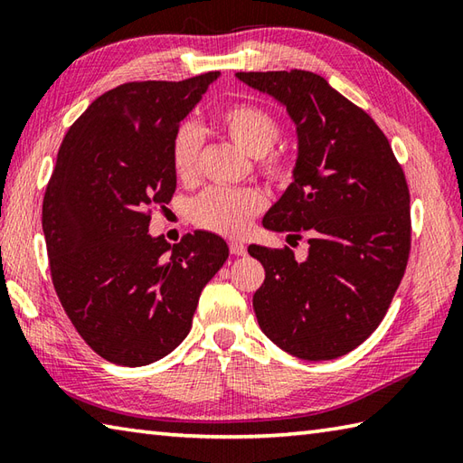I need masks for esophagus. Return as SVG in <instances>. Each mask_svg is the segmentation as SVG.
<instances>
[{
	"instance_id": "1",
	"label": "esophagus",
	"mask_w": 463,
	"mask_h": 463,
	"mask_svg": "<svg viewBox=\"0 0 463 463\" xmlns=\"http://www.w3.org/2000/svg\"><path fill=\"white\" fill-rule=\"evenodd\" d=\"M229 249H231L234 257H242V254H247V244L241 242V241H231Z\"/></svg>"
}]
</instances>
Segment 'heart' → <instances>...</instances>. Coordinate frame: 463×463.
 Here are the masks:
<instances>
[{"instance_id":"heart-1","label":"heart","mask_w":463,"mask_h":463,"mask_svg":"<svg viewBox=\"0 0 463 463\" xmlns=\"http://www.w3.org/2000/svg\"><path fill=\"white\" fill-rule=\"evenodd\" d=\"M224 135L250 156H257L259 171L272 184L287 186L297 173V161L284 149H272L280 135L277 117L250 103H232L219 113ZM201 131L184 123L175 131L171 141L173 171L183 183H194L199 176ZM264 209V194L254 186L242 189H209L191 206V219L196 226L224 237H242L250 221Z\"/></svg>"}]
</instances>
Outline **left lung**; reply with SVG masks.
Returning <instances> with one entry per match:
<instances>
[{
  "mask_svg": "<svg viewBox=\"0 0 463 463\" xmlns=\"http://www.w3.org/2000/svg\"><path fill=\"white\" fill-rule=\"evenodd\" d=\"M287 107L297 125L294 181L262 219L264 229L308 239V257L250 244L262 262L252 307L260 330L302 360L344 356L386 317L410 257V191L386 135L324 77L237 73Z\"/></svg>",
  "mask_w": 463,
  "mask_h": 463,
  "instance_id": "1",
  "label": "left lung"
}]
</instances>
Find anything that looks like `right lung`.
<instances>
[{
    "instance_id": "add662e5",
    "label": "right lung",
    "mask_w": 463,
    "mask_h": 463,
    "mask_svg": "<svg viewBox=\"0 0 463 463\" xmlns=\"http://www.w3.org/2000/svg\"><path fill=\"white\" fill-rule=\"evenodd\" d=\"M219 71L133 81L87 107L59 146L43 196L52 280L80 336L121 366L161 360L186 338L226 242L194 231L151 237V206L176 189L171 141Z\"/></svg>"
}]
</instances>
